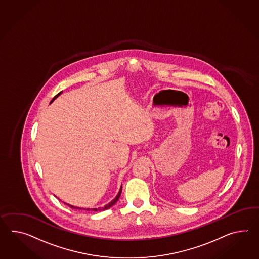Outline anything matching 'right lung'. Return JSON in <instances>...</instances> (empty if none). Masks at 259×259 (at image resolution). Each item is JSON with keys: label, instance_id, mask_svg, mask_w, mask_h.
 Instances as JSON below:
<instances>
[{"label": "right lung", "instance_id": "add662e5", "mask_svg": "<svg viewBox=\"0 0 259 259\" xmlns=\"http://www.w3.org/2000/svg\"><path fill=\"white\" fill-rule=\"evenodd\" d=\"M62 94V92L61 93H59L52 100H51V103H52V102L54 101L56 98H57L58 96L59 95H61ZM120 194H121V186H120V191H119V193H118V195L116 196V197L114 198L113 200L111 202H109L108 204H107L106 206H104V207H99V208H79V207H75V206H73V205H70V204H66V203H64V204H66V205H68L69 206L70 208H75V209H84V210H93V211H98V210H106V209H107V208H110V207H112L113 206L114 204L116 203V202L118 201L119 200V198H120Z\"/></svg>", "mask_w": 259, "mask_h": 259}]
</instances>
